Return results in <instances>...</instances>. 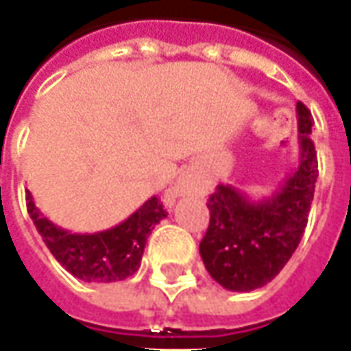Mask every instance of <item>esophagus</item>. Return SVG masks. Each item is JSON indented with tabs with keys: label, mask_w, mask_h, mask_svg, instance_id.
Listing matches in <instances>:
<instances>
[{
	"label": "esophagus",
	"mask_w": 351,
	"mask_h": 351,
	"mask_svg": "<svg viewBox=\"0 0 351 351\" xmlns=\"http://www.w3.org/2000/svg\"><path fill=\"white\" fill-rule=\"evenodd\" d=\"M196 190H198V184H196V180H194L192 176L190 175L180 176L175 186L167 190V194H165V202H167V204H173L176 198L190 196V194H194Z\"/></svg>",
	"instance_id": "obj_1"
}]
</instances>
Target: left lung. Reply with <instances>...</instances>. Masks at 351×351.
I'll return each mask as SVG.
<instances>
[{"label":"left lung","mask_w":351,"mask_h":351,"mask_svg":"<svg viewBox=\"0 0 351 351\" xmlns=\"http://www.w3.org/2000/svg\"><path fill=\"white\" fill-rule=\"evenodd\" d=\"M313 116L297 103L299 165L272 196L252 199L239 188L219 184L210 199V225L199 256L213 280L229 291H252L272 282L299 247L319 176Z\"/></svg>","instance_id":"obj_1"}]
</instances>
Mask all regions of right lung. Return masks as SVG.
I'll use <instances>...</instances> for the list:
<instances>
[{"mask_svg": "<svg viewBox=\"0 0 351 351\" xmlns=\"http://www.w3.org/2000/svg\"><path fill=\"white\" fill-rule=\"evenodd\" d=\"M27 210L44 245L71 276L83 282L110 284L138 272L153 227L167 217L157 196L149 198L126 221L99 233H71L54 225L34 206L27 192Z\"/></svg>", "mask_w": 351, "mask_h": 351, "instance_id": "1", "label": "right lung"}]
</instances>
